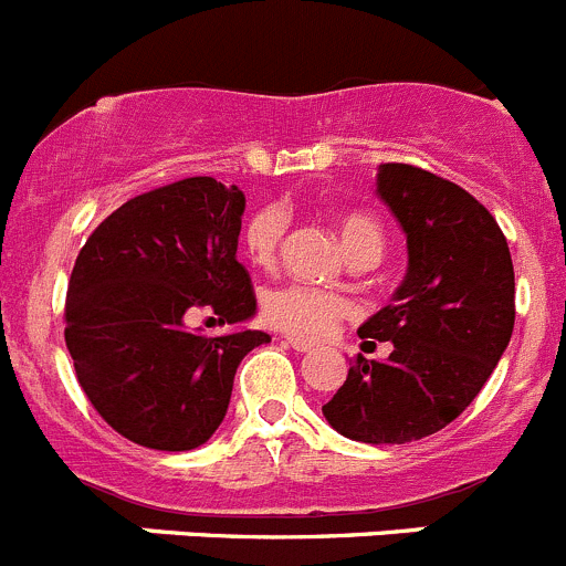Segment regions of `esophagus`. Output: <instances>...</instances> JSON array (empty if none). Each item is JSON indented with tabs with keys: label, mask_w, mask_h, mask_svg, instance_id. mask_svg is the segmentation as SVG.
Returning a JSON list of instances; mask_svg holds the SVG:
<instances>
[{
	"label": "esophagus",
	"mask_w": 566,
	"mask_h": 566,
	"mask_svg": "<svg viewBox=\"0 0 566 566\" xmlns=\"http://www.w3.org/2000/svg\"><path fill=\"white\" fill-rule=\"evenodd\" d=\"M286 344L292 349H297V353H311V349H314V344L303 342V338H286Z\"/></svg>",
	"instance_id": "esophagus-1"
}]
</instances>
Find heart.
<instances>
[{
  "mask_svg": "<svg viewBox=\"0 0 566 566\" xmlns=\"http://www.w3.org/2000/svg\"><path fill=\"white\" fill-rule=\"evenodd\" d=\"M342 239L347 244L349 255L360 252L384 250V228L375 217L364 211L344 213ZM289 233V211L283 206H263L247 219L244 228V250L255 266H274L280 258V247ZM263 316L272 327L283 333H292L300 338H327L344 322L353 316V303L344 294L331 289L305 286V283H286L277 286L263 297Z\"/></svg>",
  "mask_w": 566,
  "mask_h": 566,
  "instance_id": "heart-1",
  "label": "heart"
}]
</instances>
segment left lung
I'll use <instances>...</instances> for the list:
<instances>
[{"instance_id": "obj_1", "label": "left lung", "mask_w": 566, "mask_h": 566, "mask_svg": "<svg viewBox=\"0 0 566 566\" xmlns=\"http://www.w3.org/2000/svg\"><path fill=\"white\" fill-rule=\"evenodd\" d=\"M378 193L406 230L408 272L358 336L395 349L358 355L322 413L347 439L406 444L448 428L497 367L514 331V263L492 213L455 182L384 164Z\"/></svg>"}]
</instances>
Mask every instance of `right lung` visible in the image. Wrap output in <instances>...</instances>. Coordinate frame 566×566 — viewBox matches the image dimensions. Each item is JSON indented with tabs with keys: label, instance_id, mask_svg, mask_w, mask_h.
<instances>
[{
	"label": "right lung",
	"instance_id": "1",
	"mask_svg": "<svg viewBox=\"0 0 566 566\" xmlns=\"http://www.w3.org/2000/svg\"><path fill=\"white\" fill-rule=\"evenodd\" d=\"M239 186L186 177L127 199L80 250L66 292V347L91 406L149 450H193L222 424L241 358L269 336L188 331L191 311L219 322L255 314L239 263ZM211 316V319H213Z\"/></svg>",
	"mask_w": 566,
	"mask_h": 566
}]
</instances>
